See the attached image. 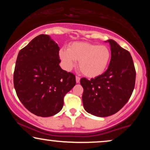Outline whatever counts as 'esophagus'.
Segmentation results:
<instances>
[{"label":"esophagus","mask_w":150,"mask_h":150,"mask_svg":"<svg viewBox=\"0 0 150 150\" xmlns=\"http://www.w3.org/2000/svg\"><path fill=\"white\" fill-rule=\"evenodd\" d=\"M80 77L79 76H76V82H77V83L80 82Z\"/></svg>","instance_id":"obj_1"}]
</instances>
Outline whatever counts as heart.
I'll list each match as a JSON object with an SVG mask.
<instances>
[{
  "mask_svg": "<svg viewBox=\"0 0 150 150\" xmlns=\"http://www.w3.org/2000/svg\"><path fill=\"white\" fill-rule=\"evenodd\" d=\"M59 56L67 70L75 66V61H79V68L82 74L88 77L99 76L107 68L111 53L105 45L89 42H74L68 50L61 49Z\"/></svg>",
  "mask_w": 150,
  "mask_h": 150,
  "instance_id": "heart-1",
  "label": "heart"
}]
</instances>
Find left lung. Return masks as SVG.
I'll return each mask as SVG.
<instances>
[{
  "label": "left lung",
  "mask_w": 150,
  "mask_h": 150,
  "mask_svg": "<svg viewBox=\"0 0 150 150\" xmlns=\"http://www.w3.org/2000/svg\"><path fill=\"white\" fill-rule=\"evenodd\" d=\"M108 69L91 80L82 77V103L85 111L96 116L106 117L118 112L128 102L135 85L136 72L130 52L113 39Z\"/></svg>",
  "instance_id": "1"
}]
</instances>
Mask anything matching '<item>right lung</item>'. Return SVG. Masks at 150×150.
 <instances>
[{
	"instance_id": "add662e5",
	"label": "right lung",
	"mask_w": 150,
	"mask_h": 150,
	"mask_svg": "<svg viewBox=\"0 0 150 150\" xmlns=\"http://www.w3.org/2000/svg\"><path fill=\"white\" fill-rule=\"evenodd\" d=\"M59 47L46 34L32 39L18 53L13 83L18 97L36 116L59 112L65 94L76 83L73 73L61 69Z\"/></svg>"
}]
</instances>
